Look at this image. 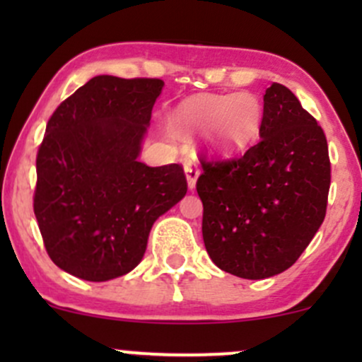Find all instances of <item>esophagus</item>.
I'll use <instances>...</instances> for the list:
<instances>
[{
	"label": "esophagus",
	"mask_w": 362,
	"mask_h": 362,
	"mask_svg": "<svg viewBox=\"0 0 362 362\" xmlns=\"http://www.w3.org/2000/svg\"><path fill=\"white\" fill-rule=\"evenodd\" d=\"M185 175H187V185H189L190 190L195 189V184H197L199 178V165L195 160H185L184 165Z\"/></svg>",
	"instance_id": "1"
}]
</instances>
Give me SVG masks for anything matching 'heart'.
I'll return each mask as SVG.
<instances>
[{
  "instance_id": "b5f03b06",
  "label": "heart",
  "mask_w": 362,
  "mask_h": 362,
  "mask_svg": "<svg viewBox=\"0 0 362 362\" xmlns=\"http://www.w3.org/2000/svg\"><path fill=\"white\" fill-rule=\"evenodd\" d=\"M264 105L250 91L231 95H194L175 107L172 122L180 132H207L216 151H242L259 134Z\"/></svg>"
}]
</instances>
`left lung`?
<instances>
[{"instance_id":"1","label":"left lung","mask_w":362,"mask_h":362,"mask_svg":"<svg viewBox=\"0 0 362 362\" xmlns=\"http://www.w3.org/2000/svg\"><path fill=\"white\" fill-rule=\"evenodd\" d=\"M259 136L240 158L202 161L197 180L211 260L252 281L300 259L325 219L330 189L323 129L284 85L265 90Z\"/></svg>"}]
</instances>
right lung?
<instances>
[{"instance_id": "add662e5", "label": "right lung", "mask_w": 362, "mask_h": 362, "mask_svg": "<svg viewBox=\"0 0 362 362\" xmlns=\"http://www.w3.org/2000/svg\"><path fill=\"white\" fill-rule=\"evenodd\" d=\"M163 86L100 74L49 119L34 213L51 260L74 277L103 282L138 267L153 224L187 194L180 165L139 161Z\"/></svg>"}]
</instances>
